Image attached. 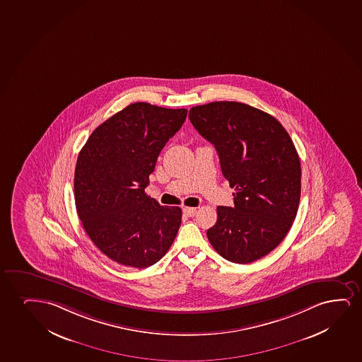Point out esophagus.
Masks as SVG:
<instances>
[{"mask_svg": "<svg viewBox=\"0 0 362 362\" xmlns=\"http://www.w3.org/2000/svg\"><path fill=\"white\" fill-rule=\"evenodd\" d=\"M183 212L189 217L195 216V214H197V207H188L185 206L183 209Z\"/></svg>", "mask_w": 362, "mask_h": 362, "instance_id": "esophagus-1", "label": "esophagus"}]
</instances>
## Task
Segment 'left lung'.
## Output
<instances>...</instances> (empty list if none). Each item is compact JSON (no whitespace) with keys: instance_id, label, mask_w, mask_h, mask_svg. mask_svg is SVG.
Here are the masks:
<instances>
[{"instance_id":"left-lung-1","label":"left lung","mask_w":362,"mask_h":362,"mask_svg":"<svg viewBox=\"0 0 362 362\" xmlns=\"http://www.w3.org/2000/svg\"><path fill=\"white\" fill-rule=\"evenodd\" d=\"M215 146L235 206H217L207 238L228 262L248 264L276 248L296 218L300 163L288 132L270 114L238 102H212L189 112Z\"/></svg>"}]
</instances>
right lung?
I'll return each mask as SVG.
<instances>
[{"label":"right lung","instance_id":"right-lung-1","mask_svg":"<svg viewBox=\"0 0 362 362\" xmlns=\"http://www.w3.org/2000/svg\"><path fill=\"white\" fill-rule=\"evenodd\" d=\"M187 109L130 104L100 124L75 169L76 210L97 248L117 263L148 268L165 255L182 223L178 206L145 193L160 151L187 119Z\"/></svg>","mask_w":362,"mask_h":362}]
</instances>
